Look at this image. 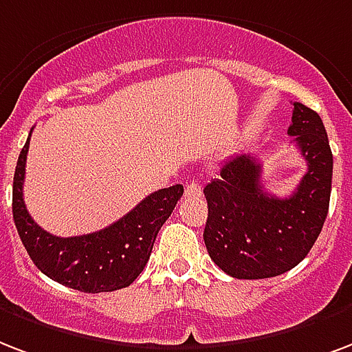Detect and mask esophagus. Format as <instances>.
<instances>
[{
  "mask_svg": "<svg viewBox=\"0 0 352 352\" xmlns=\"http://www.w3.org/2000/svg\"><path fill=\"white\" fill-rule=\"evenodd\" d=\"M184 194H186L188 197H199L201 186L197 184V182H188L186 188H184Z\"/></svg>",
  "mask_w": 352,
  "mask_h": 352,
  "instance_id": "obj_1",
  "label": "esophagus"
}]
</instances>
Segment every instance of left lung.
<instances>
[{"label":"left lung","mask_w":352,"mask_h":352,"mask_svg":"<svg viewBox=\"0 0 352 352\" xmlns=\"http://www.w3.org/2000/svg\"><path fill=\"white\" fill-rule=\"evenodd\" d=\"M308 170L289 197L262 188V164L251 155L225 160L205 186L206 251L234 278H270L299 264L325 223L332 186V151L318 112L294 103L288 127Z\"/></svg>","instance_id":"obj_1"}]
</instances>
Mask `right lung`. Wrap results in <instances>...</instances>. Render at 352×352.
Returning a JSON list of instances; mask_svg holds the SVG:
<instances>
[{
  "label": "right lung",
  "mask_w": 352,
  "mask_h": 352,
  "mask_svg": "<svg viewBox=\"0 0 352 352\" xmlns=\"http://www.w3.org/2000/svg\"><path fill=\"white\" fill-rule=\"evenodd\" d=\"M29 138L16 164L12 216L21 243L34 265L55 283L85 294L127 288L144 272L158 230L171 216L184 188L175 184L153 192L116 223L92 234L53 236L34 223L23 203Z\"/></svg>",
  "instance_id": "right-lung-1"
}]
</instances>
